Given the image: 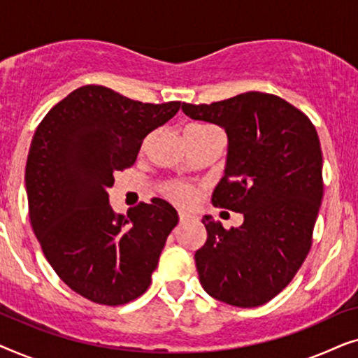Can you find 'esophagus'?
<instances>
[{"label":"esophagus","mask_w":358,"mask_h":358,"mask_svg":"<svg viewBox=\"0 0 358 358\" xmlns=\"http://www.w3.org/2000/svg\"><path fill=\"white\" fill-rule=\"evenodd\" d=\"M190 218H192V215H190V213H187V212H179V222H180V223L189 222Z\"/></svg>","instance_id":"esophagus-1"}]
</instances>
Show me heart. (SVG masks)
<instances>
[{
    "instance_id": "obj_1",
    "label": "heart",
    "mask_w": 358,
    "mask_h": 358,
    "mask_svg": "<svg viewBox=\"0 0 358 358\" xmlns=\"http://www.w3.org/2000/svg\"><path fill=\"white\" fill-rule=\"evenodd\" d=\"M207 125H190L187 129H203ZM161 192H163L164 197H168L173 202L179 205H190L195 200V187L190 184L179 182V180H169V182H164L161 185Z\"/></svg>"
}]
</instances>
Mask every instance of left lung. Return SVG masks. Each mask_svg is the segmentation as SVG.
I'll return each mask as SVG.
<instances>
[{
    "instance_id": "obj_1",
    "label": "left lung",
    "mask_w": 358,
    "mask_h": 358,
    "mask_svg": "<svg viewBox=\"0 0 358 358\" xmlns=\"http://www.w3.org/2000/svg\"><path fill=\"white\" fill-rule=\"evenodd\" d=\"M194 120L222 127L224 176L213 203L243 213L224 229L205 215L207 241L195 252L203 290L231 306L271 301L301 267L322 200V153L315 125L278 96L244 92L212 104H185Z\"/></svg>"
}]
</instances>
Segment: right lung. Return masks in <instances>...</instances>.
<instances>
[{"label": "right lung", "instance_id": "obj_1", "mask_svg": "<svg viewBox=\"0 0 358 358\" xmlns=\"http://www.w3.org/2000/svg\"><path fill=\"white\" fill-rule=\"evenodd\" d=\"M179 107L90 85L70 92L37 127L26 164L29 218L48 264L78 295L117 306L150 287L178 212L153 199L117 215L109 189L117 171L135 163L145 136Z\"/></svg>", "mask_w": 358, "mask_h": 358}]
</instances>
